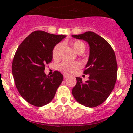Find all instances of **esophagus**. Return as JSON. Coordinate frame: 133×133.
<instances>
[{
	"label": "esophagus",
	"instance_id": "34e87169",
	"mask_svg": "<svg viewBox=\"0 0 133 133\" xmlns=\"http://www.w3.org/2000/svg\"><path fill=\"white\" fill-rule=\"evenodd\" d=\"M69 76L68 75H66V74H64V79H67Z\"/></svg>",
	"mask_w": 133,
	"mask_h": 133
}]
</instances>
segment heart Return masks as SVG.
Here are the masks:
<instances>
[{"label":"heart","instance_id":"b5f03b06","mask_svg":"<svg viewBox=\"0 0 133 133\" xmlns=\"http://www.w3.org/2000/svg\"><path fill=\"white\" fill-rule=\"evenodd\" d=\"M70 44L74 50L78 54H82L84 52L86 49V45L81 41L74 40L70 42ZM62 47V44L59 43L55 45L53 48L52 57L54 59H57L59 57V53H60L61 49ZM81 68V64L79 62H64L59 65V70L62 72L66 74H72L75 72L77 70Z\"/></svg>","mask_w":133,"mask_h":133}]
</instances>
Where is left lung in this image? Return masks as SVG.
<instances>
[{
	"mask_svg": "<svg viewBox=\"0 0 133 133\" xmlns=\"http://www.w3.org/2000/svg\"><path fill=\"white\" fill-rule=\"evenodd\" d=\"M73 37L86 41L89 45V57L84 74L89 80L83 82L76 77L72 95L83 106L94 108L107 99L114 89L117 79V64L113 49L108 41L93 32L73 35Z\"/></svg>",
	"mask_w": 133,
	"mask_h": 133,
	"instance_id": "1",
	"label": "left lung"
}]
</instances>
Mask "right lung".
Listing matches in <instances>:
<instances>
[{"instance_id": "add662e5", "label": "right lung", "mask_w": 133, "mask_h": 133, "mask_svg": "<svg viewBox=\"0 0 133 133\" xmlns=\"http://www.w3.org/2000/svg\"><path fill=\"white\" fill-rule=\"evenodd\" d=\"M65 37L37 30L29 35L17 49L12 66L14 79L21 96L33 106L49 103L63 80L59 72L54 71L49 76L44 70L52 61L53 48Z\"/></svg>"}]
</instances>
